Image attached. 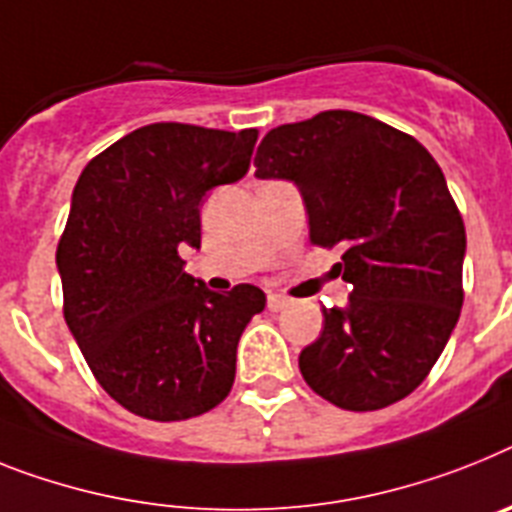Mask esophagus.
<instances>
[{
    "label": "esophagus",
    "instance_id": "34e87169",
    "mask_svg": "<svg viewBox=\"0 0 512 512\" xmlns=\"http://www.w3.org/2000/svg\"><path fill=\"white\" fill-rule=\"evenodd\" d=\"M291 304L289 296L283 294H268V309L270 312H281V309H286Z\"/></svg>",
    "mask_w": 512,
    "mask_h": 512
}]
</instances>
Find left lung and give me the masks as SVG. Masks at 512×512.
<instances>
[{
	"label": "left lung",
	"mask_w": 512,
	"mask_h": 512,
	"mask_svg": "<svg viewBox=\"0 0 512 512\" xmlns=\"http://www.w3.org/2000/svg\"><path fill=\"white\" fill-rule=\"evenodd\" d=\"M255 176L299 187L317 247L341 244L346 307H322L299 354L307 385L346 411L414 393L463 307L466 229L419 140L356 111H322L263 137Z\"/></svg>",
	"instance_id": "8db88e82"
}]
</instances>
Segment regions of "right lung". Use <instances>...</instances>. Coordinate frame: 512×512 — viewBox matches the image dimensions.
Instances as JSON below:
<instances>
[{"instance_id":"obj_1","label":"right lung","mask_w":512,"mask_h":512,"mask_svg":"<svg viewBox=\"0 0 512 512\" xmlns=\"http://www.w3.org/2000/svg\"><path fill=\"white\" fill-rule=\"evenodd\" d=\"M257 130L158 122L124 135L80 174L57 247L64 320L98 385L132 414L182 422L216 409L236 346L265 294H226L184 273L200 205L249 169Z\"/></svg>"}]
</instances>
